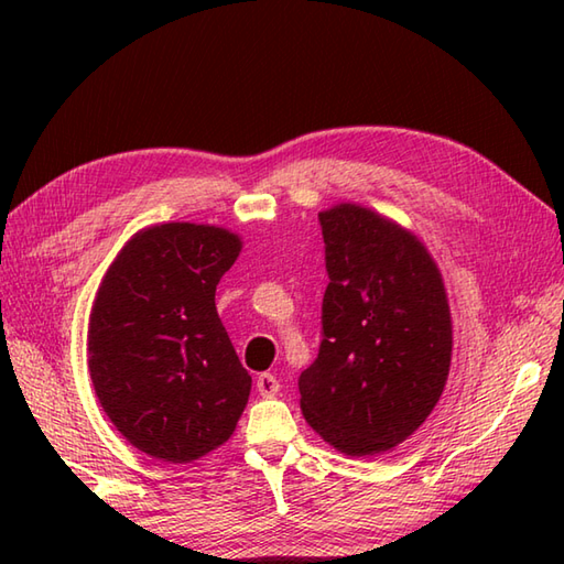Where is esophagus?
I'll use <instances>...</instances> for the list:
<instances>
[{
    "mask_svg": "<svg viewBox=\"0 0 564 564\" xmlns=\"http://www.w3.org/2000/svg\"><path fill=\"white\" fill-rule=\"evenodd\" d=\"M257 390H259L261 398H273V394H279L281 386H279V380H275V376L261 373V376L257 378Z\"/></svg>",
    "mask_w": 564,
    "mask_h": 564,
    "instance_id": "1",
    "label": "esophagus"
}]
</instances>
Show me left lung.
Here are the masks:
<instances>
[{"label": "left lung", "instance_id": "obj_1", "mask_svg": "<svg viewBox=\"0 0 564 564\" xmlns=\"http://www.w3.org/2000/svg\"><path fill=\"white\" fill-rule=\"evenodd\" d=\"M319 227L329 283L301 406L334 448L376 455L412 436L446 386V291L422 242L373 210L344 203L319 213Z\"/></svg>", "mask_w": 564, "mask_h": 564}]
</instances>
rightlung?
Returning <instances> with one entry per match:
<instances>
[{"label": "right lung", "mask_w": 564, "mask_h": 564, "mask_svg": "<svg viewBox=\"0 0 564 564\" xmlns=\"http://www.w3.org/2000/svg\"><path fill=\"white\" fill-rule=\"evenodd\" d=\"M239 237L166 223L138 232L111 263L89 322V370L113 426L142 453L196 460L223 446L251 378L215 310Z\"/></svg>", "instance_id": "right-lung-1"}]
</instances>
